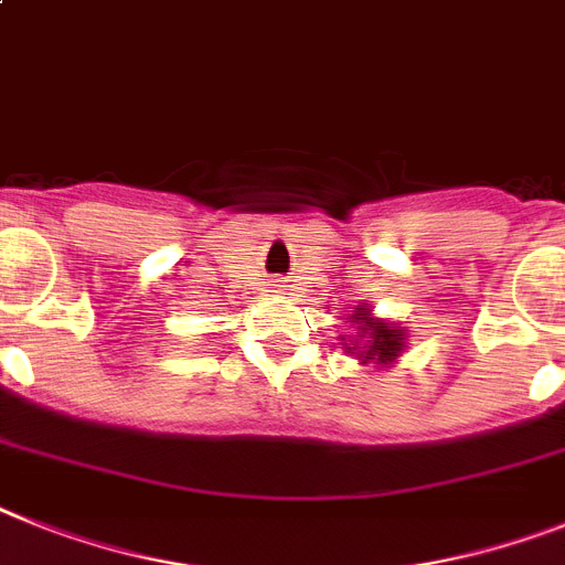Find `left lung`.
Instances as JSON below:
<instances>
[{"mask_svg": "<svg viewBox=\"0 0 565 565\" xmlns=\"http://www.w3.org/2000/svg\"><path fill=\"white\" fill-rule=\"evenodd\" d=\"M350 324L355 327L353 335H339L344 353H353L364 367H393L407 348L405 327L379 319L367 305L350 307Z\"/></svg>", "mask_w": 565, "mask_h": 565, "instance_id": "1", "label": "left lung"}]
</instances>
